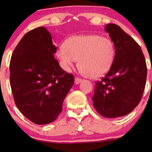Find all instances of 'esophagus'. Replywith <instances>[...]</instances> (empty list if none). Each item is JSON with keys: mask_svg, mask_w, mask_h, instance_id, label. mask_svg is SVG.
Wrapping results in <instances>:
<instances>
[{"mask_svg": "<svg viewBox=\"0 0 152 152\" xmlns=\"http://www.w3.org/2000/svg\"><path fill=\"white\" fill-rule=\"evenodd\" d=\"M82 81V79H80V78H78V77L75 78V84H76V85H78V84L80 83Z\"/></svg>", "mask_w": 152, "mask_h": 152, "instance_id": "obj_1", "label": "esophagus"}]
</instances>
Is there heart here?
<instances>
[{
	"label": "heart",
	"mask_w": 152,
	"mask_h": 152,
	"mask_svg": "<svg viewBox=\"0 0 152 152\" xmlns=\"http://www.w3.org/2000/svg\"><path fill=\"white\" fill-rule=\"evenodd\" d=\"M115 54L113 41L97 34L70 37L56 52L64 70H70L79 60V69L90 79H99L107 74L113 65Z\"/></svg>",
	"instance_id": "b5f03b06"
}]
</instances>
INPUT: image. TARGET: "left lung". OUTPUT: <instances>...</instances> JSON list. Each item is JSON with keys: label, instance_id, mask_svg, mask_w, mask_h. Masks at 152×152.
Segmentation results:
<instances>
[{"label": "left lung", "instance_id": "1", "mask_svg": "<svg viewBox=\"0 0 152 152\" xmlns=\"http://www.w3.org/2000/svg\"><path fill=\"white\" fill-rule=\"evenodd\" d=\"M115 49L111 68L96 82L93 102L96 111L106 118H118L131 113L143 93L147 67L141 48L116 24H107Z\"/></svg>", "mask_w": 152, "mask_h": 152}]
</instances>
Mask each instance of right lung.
<instances>
[{"mask_svg": "<svg viewBox=\"0 0 152 152\" xmlns=\"http://www.w3.org/2000/svg\"><path fill=\"white\" fill-rule=\"evenodd\" d=\"M56 52L50 32L38 27L23 37L11 58L10 85L15 104L39 125L57 118L74 84L73 75L65 73L53 56Z\"/></svg>", "mask_w": 152, "mask_h": 152, "instance_id": "right-lung-1", "label": "right lung"}]
</instances>
